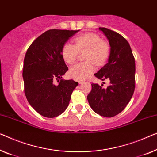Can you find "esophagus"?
I'll return each instance as SVG.
<instances>
[{
	"label": "esophagus",
	"mask_w": 157,
	"mask_h": 157,
	"mask_svg": "<svg viewBox=\"0 0 157 157\" xmlns=\"http://www.w3.org/2000/svg\"><path fill=\"white\" fill-rule=\"evenodd\" d=\"M84 82H85L84 80H78V83L79 84H82V83H83Z\"/></svg>",
	"instance_id": "esophagus-1"
}]
</instances>
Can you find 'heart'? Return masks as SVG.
Segmentation results:
<instances>
[{
  "instance_id": "obj_1",
  "label": "heart",
  "mask_w": 157,
  "mask_h": 157,
  "mask_svg": "<svg viewBox=\"0 0 157 157\" xmlns=\"http://www.w3.org/2000/svg\"><path fill=\"white\" fill-rule=\"evenodd\" d=\"M86 51L85 63H79L69 70V75L76 79H84L93 73L96 65H101L106 61L110 52V46L101 41L97 34L85 33L75 39V45L65 43L61 50L62 57L67 63L72 64L76 59L78 51Z\"/></svg>"
}]
</instances>
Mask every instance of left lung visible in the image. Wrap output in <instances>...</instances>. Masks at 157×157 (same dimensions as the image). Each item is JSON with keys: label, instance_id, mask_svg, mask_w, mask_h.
Masks as SVG:
<instances>
[{"label": "left lung", "instance_id": "8db88e82", "mask_svg": "<svg viewBox=\"0 0 157 157\" xmlns=\"http://www.w3.org/2000/svg\"><path fill=\"white\" fill-rule=\"evenodd\" d=\"M108 39L110 54L108 63L94 75L102 81L109 79L110 85L92 84L87 96L91 108L100 116L111 118L125 108L135 91V63L128 41L120 34L105 27H99Z\"/></svg>", "mask_w": 157, "mask_h": 157}]
</instances>
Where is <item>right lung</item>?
I'll use <instances>...</instances> for the list:
<instances>
[{"mask_svg":"<svg viewBox=\"0 0 157 157\" xmlns=\"http://www.w3.org/2000/svg\"><path fill=\"white\" fill-rule=\"evenodd\" d=\"M79 30L50 29L32 42L24 60L22 77L25 94L35 111L46 118H54L68 106L78 82L60 79L67 71L62 57L63 46Z\"/></svg>","mask_w":157,"mask_h":157,"instance_id":"obj_1","label":"right lung"}]
</instances>
